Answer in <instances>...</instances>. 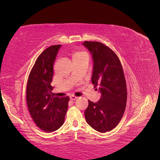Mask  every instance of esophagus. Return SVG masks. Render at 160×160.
I'll return each instance as SVG.
<instances>
[{"instance_id":"34e87169","label":"esophagus","mask_w":160,"mask_h":160,"mask_svg":"<svg viewBox=\"0 0 160 160\" xmlns=\"http://www.w3.org/2000/svg\"><path fill=\"white\" fill-rule=\"evenodd\" d=\"M77 99V97H75V96L71 95V96L70 97V99H71V101H75V100H76Z\"/></svg>"}]
</instances>
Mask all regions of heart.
Returning a JSON list of instances; mask_svg holds the SVG:
<instances>
[{"label": "heart", "mask_w": 160, "mask_h": 160, "mask_svg": "<svg viewBox=\"0 0 160 160\" xmlns=\"http://www.w3.org/2000/svg\"><path fill=\"white\" fill-rule=\"evenodd\" d=\"M85 55H87L83 52H75L72 54V61L79 59V58L83 57V56H85Z\"/></svg>", "instance_id": "heart-1"}]
</instances>
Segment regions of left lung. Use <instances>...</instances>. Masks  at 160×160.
<instances>
[{
  "label": "left lung",
  "instance_id": "8db88e82",
  "mask_svg": "<svg viewBox=\"0 0 160 160\" xmlns=\"http://www.w3.org/2000/svg\"><path fill=\"white\" fill-rule=\"evenodd\" d=\"M93 59L91 82L98 86L99 100L89 101L85 111L86 122L101 133L109 132L122 119L127 103V89L122 64L117 55L103 43L85 41ZM98 90V89H96Z\"/></svg>",
  "mask_w": 160,
  "mask_h": 160
}]
</instances>
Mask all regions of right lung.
<instances>
[{
    "mask_svg": "<svg viewBox=\"0 0 160 160\" xmlns=\"http://www.w3.org/2000/svg\"><path fill=\"white\" fill-rule=\"evenodd\" d=\"M61 45H52L38 57L28 76L27 102L31 117L37 126L52 132L62 126L68 108L69 97L52 95L51 85L53 65Z\"/></svg>",
    "mask_w": 160,
    "mask_h": 160,
    "instance_id": "1",
    "label": "right lung"
}]
</instances>
